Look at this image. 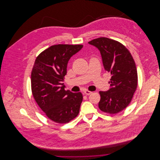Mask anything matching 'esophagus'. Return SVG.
<instances>
[{
    "mask_svg": "<svg viewBox=\"0 0 160 160\" xmlns=\"http://www.w3.org/2000/svg\"><path fill=\"white\" fill-rule=\"evenodd\" d=\"M92 93V92L91 91H88V90H85V91H84V93H85L86 95H88L91 94Z\"/></svg>",
    "mask_w": 160,
    "mask_h": 160,
    "instance_id": "esophagus-1",
    "label": "esophagus"
}]
</instances>
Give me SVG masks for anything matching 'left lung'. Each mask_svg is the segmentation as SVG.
<instances>
[{"instance_id": "8db88e82", "label": "left lung", "mask_w": 160, "mask_h": 160, "mask_svg": "<svg viewBox=\"0 0 160 160\" xmlns=\"http://www.w3.org/2000/svg\"><path fill=\"white\" fill-rule=\"evenodd\" d=\"M88 43L99 50L104 68L112 75L110 89L99 92L98 107L109 114L118 113L129 105L137 89L135 62L128 48L116 41L99 38Z\"/></svg>"}]
</instances>
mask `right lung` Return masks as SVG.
<instances>
[{
  "mask_svg": "<svg viewBox=\"0 0 160 160\" xmlns=\"http://www.w3.org/2000/svg\"><path fill=\"white\" fill-rule=\"evenodd\" d=\"M82 47L68 44L50 46L35 60L31 72L32 95L46 116L55 122L67 123L79 114L82 95L65 91L63 82L69 60Z\"/></svg>",
  "mask_w": 160,
  "mask_h": 160,
  "instance_id": "1",
  "label": "right lung"
}]
</instances>
